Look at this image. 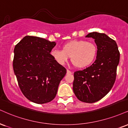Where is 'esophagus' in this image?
I'll list each match as a JSON object with an SVG mask.
<instances>
[{
    "instance_id": "34e87169",
    "label": "esophagus",
    "mask_w": 128,
    "mask_h": 128,
    "mask_svg": "<svg viewBox=\"0 0 128 128\" xmlns=\"http://www.w3.org/2000/svg\"><path fill=\"white\" fill-rule=\"evenodd\" d=\"M72 74V72H71L70 70H67V74Z\"/></svg>"
}]
</instances>
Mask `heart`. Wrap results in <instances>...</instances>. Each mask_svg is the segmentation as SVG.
I'll return each instance as SVG.
<instances>
[{
    "label": "heart",
    "mask_w": 128,
    "mask_h": 128,
    "mask_svg": "<svg viewBox=\"0 0 128 128\" xmlns=\"http://www.w3.org/2000/svg\"><path fill=\"white\" fill-rule=\"evenodd\" d=\"M97 54L95 44L84 40H73L62 45V50L53 49L52 58L60 65H64L71 57V61L76 68L88 67L94 61Z\"/></svg>",
    "instance_id": "1"
}]
</instances>
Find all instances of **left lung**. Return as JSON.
Wrapping results in <instances>:
<instances>
[{"label": "left lung", "instance_id": "obj_1", "mask_svg": "<svg viewBox=\"0 0 128 128\" xmlns=\"http://www.w3.org/2000/svg\"><path fill=\"white\" fill-rule=\"evenodd\" d=\"M86 38L95 39L96 59L88 68L74 72L73 89L80 101L93 103L104 97L113 87L120 53L116 42L106 34L92 32Z\"/></svg>", "mask_w": 128, "mask_h": 128}]
</instances>
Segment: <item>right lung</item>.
Instances as JSON below:
<instances>
[{
    "label": "right lung",
    "mask_w": 128,
    "mask_h": 128,
    "mask_svg": "<svg viewBox=\"0 0 128 128\" xmlns=\"http://www.w3.org/2000/svg\"><path fill=\"white\" fill-rule=\"evenodd\" d=\"M55 42L26 36L15 46L13 68L21 92L27 99L44 104L54 99L66 69L50 55Z\"/></svg>",
    "instance_id": "1"
}]
</instances>
